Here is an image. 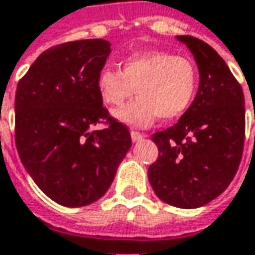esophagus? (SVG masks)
Masks as SVG:
<instances>
[{
	"mask_svg": "<svg viewBox=\"0 0 255 255\" xmlns=\"http://www.w3.org/2000/svg\"><path fill=\"white\" fill-rule=\"evenodd\" d=\"M146 137V134H141V132H138V131H131V140L134 141V143H137V141H140V140H143Z\"/></svg>",
	"mask_w": 255,
	"mask_h": 255,
	"instance_id": "obj_1",
	"label": "esophagus"
}]
</instances>
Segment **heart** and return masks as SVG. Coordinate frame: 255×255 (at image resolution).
Wrapping results in <instances>:
<instances>
[{
  "mask_svg": "<svg viewBox=\"0 0 255 255\" xmlns=\"http://www.w3.org/2000/svg\"><path fill=\"white\" fill-rule=\"evenodd\" d=\"M96 89L101 99L112 108L126 104L135 89L138 98L112 115L121 123L146 127L159 117L172 121L187 112L198 90V70L187 57L166 51H143L124 59L121 71L102 68Z\"/></svg>",
  "mask_w": 255,
  "mask_h": 255,
  "instance_id": "1",
  "label": "heart"
}]
</instances>
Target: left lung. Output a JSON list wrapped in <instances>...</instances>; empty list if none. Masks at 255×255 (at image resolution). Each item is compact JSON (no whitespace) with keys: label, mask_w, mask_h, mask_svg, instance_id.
Wrapping results in <instances>:
<instances>
[{"label":"left lung","mask_w":255,"mask_h":255,"mask_svg":"<svg viewBox=\"0 0 255 255\" xmlns=\"http://www.w3.org/2000/svg\"><path fill=\"white\" fill-rule=\"evenodd\" d=\"M196 59V99L174 127L151 140L159 149L147 175L162 201L197 209L220 196L238 171L245 135L243 87L219 54L193 36H176Z\"/></svg>","instance_id":"8db88e82"}]
</instances>
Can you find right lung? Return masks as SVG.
<instances>
[{"mask_svg": "<svg viewBox=\"0 0 255 255\" xmlns=\"http://www.w3.org/2000/svg\"><path fill=\"white\" fill-rule=\"evenodd\" d=\"M111 54L104 39L42 52L15 92V146L36 185L55 203L81 207L111 187L131 147L126 126L108 115L96 79ZM108 121L104 130L93 127Z\"/></svg>", "mask_w": 255, "mask_h": 255, "instance_id": "obj_1", "label": "right lung"}]
</instances>
